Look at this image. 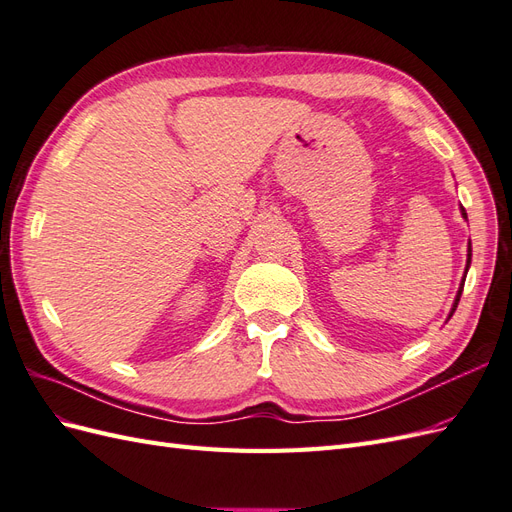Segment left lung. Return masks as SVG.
I'll return each instance as SVG.
<instances>
[{
	"label": "left lung",
	"mask_w": 512,
	"mask_h": 512,
	"mask_svg": "<svg viewBox=\"0 0 512 512\" xmlns=\"http://www.w3.org/2000/svg\"><path fill=\"white\" fill-rule=\"evenodd\" d=\"M461 211H463V218H468V215H466V209H461ZM470 260H472V245H470V250H468V267H470ZM468 267H466V273H468ZM461 290H463V282H461V288H459V292H457V299H455V305H453V312H455L457 305H459ZM453 312H451V316H453Z\"/></svg>",
	"instance_id": "obj_1"
}]
</instances>
